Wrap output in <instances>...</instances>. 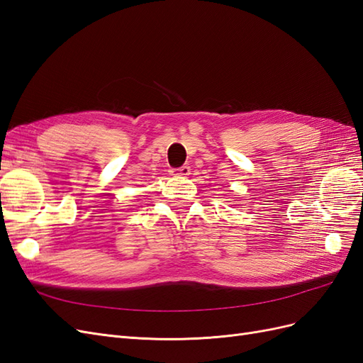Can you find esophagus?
<instances>
[{"label": "esophagus", "mask_w": 363, "mask_h": 363, "mask_svg": "<svg viewBox=\"0 0 363 363\" xmlns=\"http://www.w3.org/2000/svg\"><path fill=\"white\" fill-rule=\"evenodd\" d=\"M171 172H172V175H182V177H188V175L191 174V168L188 167V164H183V167H180L177 169H172Z\"/></svg>", "instance_id": "esophagus-1"}]
</instances>
